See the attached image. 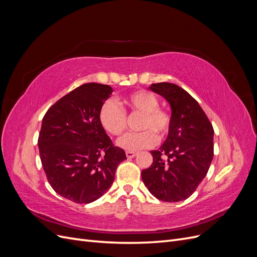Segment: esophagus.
<instances>
[{
  "label": "esophagus",
  "mask_w": 257,
  "mask_h": 257,
  "mask_svg": "<svg viewBox=\"0 0 257 257\" xmlns=\"http://www.w3.org/2000/svg\"><path fill=\"white\" fill-rule=\"evenodd\" d=\"M125 154H126L127 159H133L137 153H136V152H133V151H126V152H125Z\"/></svg>",
  "instance_id": "obj_1"
}]
</instances>
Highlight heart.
Returning <instances> with one entry per match:
<instances>
[{
    "label": "heart",
    "instance_id": "1",
    "mask_svg": "<svg viewBox=\"0 0 257 257\" xmlns=\"http://www.w3.org/2000/svg\"><path fill=\"white\" fill-rule=\"evenodd\" d=\"M123 109L112 100H107L100 107L98 119L102 126L113 136H121L127 126L126 112L139 113L143 118L138 124V133H130L122 137L118 145L127 151H138L150 148L164 139L172 127L173 118L169 111L159 107V98L153 93L139 90L123 98Z\"/></svg>",
    "mask_w": 257,
    "mask_h": 257
}]
</instances>
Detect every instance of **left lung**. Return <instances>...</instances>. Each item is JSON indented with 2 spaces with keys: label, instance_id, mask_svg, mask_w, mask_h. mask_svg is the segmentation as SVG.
<instances>
[{
  "label": "left lung",
  "instance_id": "1",
  "mask_svg": "<svg viewBox=\"0 0 257 257\" xmlns=\"http://www.w3.org/2000/svg\"><path fill=\"white\" fill-rule=\"evenodd\" d=\"M150 89L172 107V127L153 163L142 172L145 185L154 197L167 203L184 200L196 191L213 159L211 122L197 100L177 84L160 82Z\"/></svg>",
  "mask_w": 257,
  "mask_h": 257
}]
</instances>
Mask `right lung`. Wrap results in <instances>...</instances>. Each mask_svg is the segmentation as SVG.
Instances as JSON below:
<instances>
[{"label": "right lung", "mask_w": 257, "mask_h": 257, "mask_svg": "<svg viewBox=\"0 0 257 257\" xmlns=\"http://www.w3.org/2000/svg\"><path fill=\"white\" fill-rule=\"evenodd\" d=\"M112 91L107 84L84 83L61 97L43 118L37 144L44 172L59 195L77 204L102 196L126 159L98 119Z\"/></svg>", "instance_id": "add662e5"}]
</instances>
